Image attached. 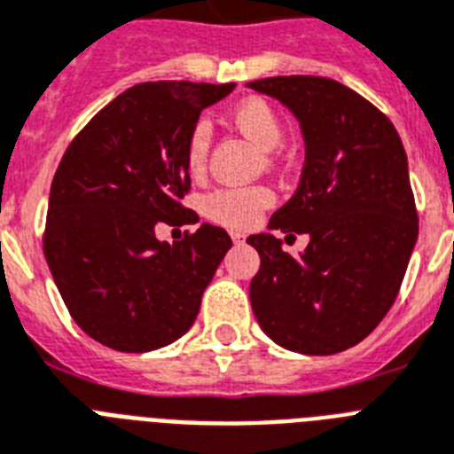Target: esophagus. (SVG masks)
Instances as JSON below:
<instances>
[{
	"mask_svg": "<svg viewBox=\"0 0 454 454\" xmlns=\"http://www.w3.org/2000/svg\"><path fill=\"white\" fill-rule=\"evenodd\" d=\"M231 241H234V244H241V241H244V234H241V231H231Z\"/></svg>",
	"mask_w": 454,
	"mask_h": 454,
	"instance_id": "esophagus-1",
	"label": "esophagus"
}]
</instances>
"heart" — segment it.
<instances>
[{"label":"heart","mask_w":454,"mask_h":454,"mask_svg":"<svg viewBox=\"0 0 454 454\" xmlns=\"http://www.w3.org/2000/svg\"><path fill=\"white\" fill-rule=\"evenodd\" d=\"M231 124L241 130L260 150L271 152L284 143L286 126L278 112L264 98H246L231 110ZM210 147V124L206 119L194 121L184 143V164L190 173L199 176L206 166ZM274 204V192L264 184L248 187H217L201 199V210L208 220L231 230H246L257 215Z\"/></svg>","instance_id":"obj_1"}]
</instances>
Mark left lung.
I'll list each match as a JSON object with an SVG mask.
<instances>
[{
	"mask_svg": "<svg viewBox=\"0 0 454 454\" xmlns=\"http://www.w3.org/2000/svg\"><path fill=\"white\" fill-rule=\"evenodd\" d=\"M248 86L295 114L307 152L300 187L270 220L293 239L309 234L304 253H286L274 234L248 237L260 253L250 281L257 324L290 351L349 349L387 317L415 248L403 143L384 112L335 79L290 74Z\"/></svg>",
	"mask_w": 454,
	"mask_h": 454,
	"instance_id": "left-lung-1",
	"label": "left lung"
}]
</instances>
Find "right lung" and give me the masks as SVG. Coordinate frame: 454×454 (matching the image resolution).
<instances>
[{
    "instance_id": "add662e5",
    "label": "right lung",
    "mask_w": 454,
    "mask_h": 454,
    "mask_svg": "<svg viewBox=\"0 0 454 454\" xmlns=\"http://www.w3.org/2000/svg\"><path fill=\"white\" fill-rule=\"evenodd\" d=\"M234 83L147 82L79 130L51 183L43 255L74 324L110 349L140 354L192 328L231 248L215 224L159 241L157 224H194L184 208L187 133Z\"/></svg>"
}]
</instances>
